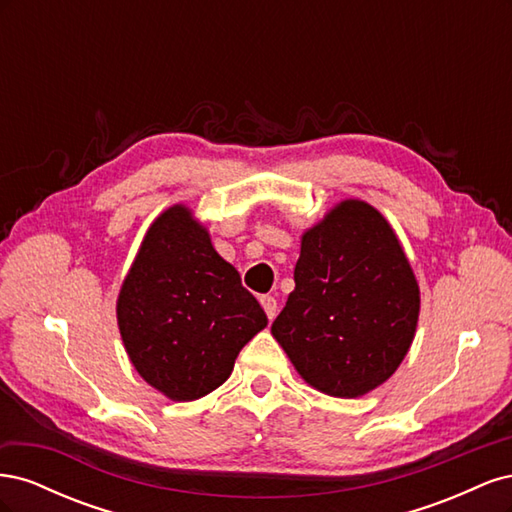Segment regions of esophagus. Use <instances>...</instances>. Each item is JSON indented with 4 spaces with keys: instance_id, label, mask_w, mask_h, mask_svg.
Masks as SVG:
<instances>
[{
    "instance_id": "34e87169",
    "label": "esophagus",
    "mask_w": 512,
    "mask_h": 512,
    "mask_svg": "<svg viewBox=\"0 0 512 512\" xmlns=\"http://www.w3.org/2000/svg\"><path fill=\"white\" fill-rule=\"evenodd\" d=\"M260 305H262V309H265L267 318L273 320L275 314H277V301H275V297H271V294H262V297H260Z\"/></svg>"
}]
</instances>
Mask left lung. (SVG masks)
<instances>
[{"mask_svg":"<svg viewBox=\"0 0 512 512\" xmlns=\"http://www.w3.org/2000/svg\"><path fill=\"white\" fill-rule=\"evenodd\" d=\"M418 307L393 228L374 207L346 200L303 235L294 290L271 333L318 391L359 397L404 361Z\"/></svg>","mask_w":512,"mask_h":512,"instance_id":"left-lung-1","label":"left lung"}]
</instances>
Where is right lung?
Wrapping results in <instances>:
<instances>
[{
	"label": "right lung",
	"instance_id": "add662e5",
	"mask_svg": "<svg viewBox=\"0 0 512 512\" xmlns=\"http://www.w3.org/2000/svg\"><path fill=\"white\" fill-rule=\"evenodd\" d=\"M117 320L138 374L175 401L218 389L241 348L267 327L239 271L181 205L147 230L121 286Z\"/></svg>",
	"mask_w": 512,
	"mask_h": 512
}]
</instances>
